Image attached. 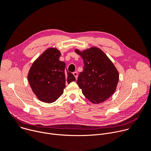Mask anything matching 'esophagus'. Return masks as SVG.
<instances>
[{
    "mask_svg": "<svg viewBox=\"0 0 151 151\" xmlns=\"http://www.w3.org/2000/svg\"><path fill=\"white\" fill-rule=\"evenodd\" d=\"M73 75L75 76V78H76V79H77V78H78V73H77L76 72H74L73 73Z\"/></svg>",
    "mask_w": 151,
    "mask_h": 151,
    "instance_id": "34e87169",
    "label": "esophagus"
}]
</instances>
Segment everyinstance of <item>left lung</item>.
Returning a JSON list of instances; mask_svg holds the SVG:
<instances>
[{"label": "left lung", "mask_w": 151, "mask_h": 151, "mask_svg": "<svg viewBox=\"0 0 151 151\" xmlns=\"http://www.w3.org/2000/svg\"><path fill=\"white\" fill-rule=\"evenodd\" d=\"M75 52L83 60V70L79 74L77 84L83 94L93 103L103 102L115 92L119 73L112 62L99 48L93 47Z\"/></svg>", "instance_id": "obj_1"}]
</instances>
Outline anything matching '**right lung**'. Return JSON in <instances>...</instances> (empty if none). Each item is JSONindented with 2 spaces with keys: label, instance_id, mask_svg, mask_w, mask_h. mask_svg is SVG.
I'll use <instances>...</instances> for the list:
<instances>
[{
  "label": "right lung",
  "instance_id": "obj_1",
  "mask_svg": "<svg viewBox=\"0 0 151 151\" xmlns=\"http://www.w3.org/2000/svg\"><path fill=\"white\" fill-rule=\"evenodd\" d=\"M60 51L47 50L33 63L28 81L33 92L42 101L51 103L63 93L66 83L75 81L74 75L65 70L66 63L59 60Z\"/></svg>",
  "mask_w": 151,
  "mask_h": 151
}]
</instances>
